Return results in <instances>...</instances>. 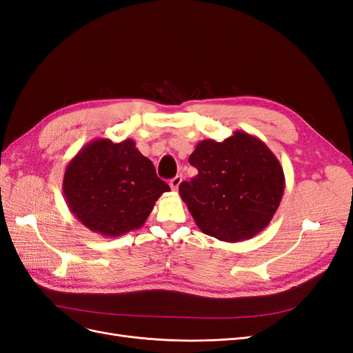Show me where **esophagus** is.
<instances>
[{
    "mask_svg": "<svg viewBox=\"0 0 353 353\" xmlns=\"http://www.w3.org/2000/svg\"><path fill=\"white\" fill-rule=\"evenodd\" d=\"M181 181H183V176L181 175H176L175 178H172L169 181V185H170V188H172L174 191H176L178 190V187H179V184H181Z\"/></svg>",
    "mask_w": 353,
    "mask_h": 353,
    "instance_id": "34e87169",
    "label": "esophagus"
}]
</instances>
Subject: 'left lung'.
I'll use <instances>...</instances> for the list:
<instances>
[{
    "instance_id": "8db88e82",
    "label": "left lung",
    "mask_w": 353,
    "mask_h": 353,
    "mask_svg": "<svg viewBox=\"0 0 353 353\" xmlns=\"http://www.w3.org/2000/svg\"><path fill=\"white\" fill-rule=\"evenodd\" d=\"M199 174L179 184L197 227L221 241L249 240L268 227L284 194L280 160L258 137L236 131L200 141L190 154Z\"/></svg>"
}]
</instances>
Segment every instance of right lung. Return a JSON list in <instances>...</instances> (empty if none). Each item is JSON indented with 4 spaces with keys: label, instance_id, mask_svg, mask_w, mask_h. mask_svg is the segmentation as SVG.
Returning <instances> with one entry per match:
<instances>
[{
    "label": "right lung",
    "instance_id": "add662e5",
    "mask_svg": "<svg viewBox=\"0 0 353 353\" xmlns=\"http://www.w3.org/2000/svg\"><path fill=\"white\" fill-rule=\"evenodd\" d=\"M169 185L128 138H95L74 156L63 178L68 208L83 227L104 237L141 228Z\"/></svg>",
    "mask_w": 353,
    "mask_h": 353
}]
</instances>
